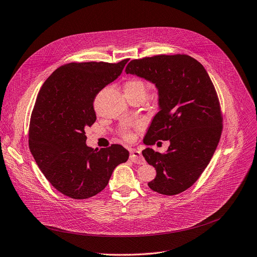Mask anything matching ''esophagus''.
<instances>
[{
  "instance_id": "esophagus-1",
  "label": "esophagus",
  "mask_w": 257,
  "mask_h": 257,
  "mask_svg": "<svg viewBox=\"0 0 257 257\" xmlns=\"http://www.w3.org/2000/svg\"><path fill=\"white\" fill-rule=\"evenodd\" d=\"M130 159H131V161H132L133 163H135V164H139V165H144V164H145L144 157L142 156V153H141V151H139V150L132 149V150H131Z\"/></svg>"
}]
</instances>
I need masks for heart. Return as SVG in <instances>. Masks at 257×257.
<instances>
[{"label": "heart", "instance_id": "heart-1", "mask_svg": "<svg viewBox=\"0 0 257 257\" xmlns=\"http://www.w3.org/2000/svg\"><path fill=\"white\" fill-rule=\"evenodd\" d=\"M147 89H148V87H147V84L145 83V81H143L142 79H139V78H133L124 84L125 95L142 94L145 96L147 93ZM122 136L126 140H131L133 137V135L130 131H124Z\"/></svg>", "mask_w": 257, "mask_h": 257}]
</instances>
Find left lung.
I'll return each mask as SVG.
<instances>
[{"mask_svg":"<svg viewBox=\"0 0 257 257\" xmlns=\"http://www.w3.org/2000/svg\"><path fill=\"white\" fill-rule=\"evenodd\" d=\"M125 72L144 78L159 91L160 111L145 144L170 142L165 153L149 147L142 151L156 170L148 186L162 194H178L200 178L219 143L222 116L215 87L203 65L186 54L133 60Z\"/></svg>","mask_w":257,"mask_h":257,"instance_id":"left-lung-1","label":"left lung"}]
</instances>
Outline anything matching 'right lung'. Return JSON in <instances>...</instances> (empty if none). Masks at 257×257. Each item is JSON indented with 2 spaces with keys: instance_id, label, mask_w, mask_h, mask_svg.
<instances>
[{
  "instance_id": "add662e5",
  "label": "right lung",
  "mask_w": 257,
  "mask_h": 257,
  "mask_svg": "<svg viewBox=\"0 0 257 257\" xmlns=\"http://www.w3.org/2000/svg\"><path fill=\"white\" fill-rule=\"evenodd\" d=\"M127 62L67 64L47 78L38 93L30 121V150L51 185L72 199H88L102 191L114 169L128 159L121 145L88 147L85 136V127L96 119L94 97Z\"/></svg>"
}]
</instances>
